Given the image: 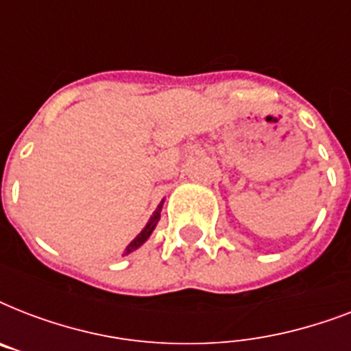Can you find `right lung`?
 I'll list each match as a JSON object with an SVG mask.
<instances>
[{
    "label": "right lung",
    "mask_w": 351,
    "mask_h": 351,
    "mask_svg": "<svg viewBox=\"0 0 351 351\" xmlns=\"http://www.w3.org/2000/svg\"><path fill=\"white\" fill-rule=\"evenodd\" d=\"M162 206H164V200H162V202L158 204V208L154 209V213L151 215V219H149V222H147V224H145V228H143V230L140 231V233H138L136 237H134V240H131V244L127 245L125 251H123V255H129V253H132V251H134V250H138V247H140V245H142L143 242H145V240L149 239V237H151V233H153L154 228H156V224H158Z\"/></svg>",
    "instance_id": "obj_1"
}]
</instances>
